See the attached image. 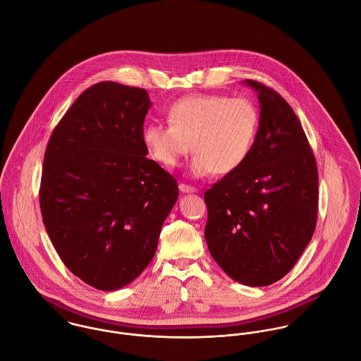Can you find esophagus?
Returning <instances> with one entry per match:
<instances>
[{"mask_svg": "<svg viewBox=\"0 0 361 361\" xmlns=\"http://www.w3.org/2000/svg\"><path fill=\"white\" fill-rule=\"evenodd\" d=\"M179 189H180V192H183V193H195V192L197 190L195 186H190V185H186V183H180V185H179Z\"/></svg>", "mask_w": 361, "mask_h": 361, "instance_id": "34e87169", "label": "esophagus"}]
</instances>
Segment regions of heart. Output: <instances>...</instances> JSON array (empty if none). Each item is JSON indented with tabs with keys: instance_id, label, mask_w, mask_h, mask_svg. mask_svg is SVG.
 I'll return each instance as SVG.
<instances>
[{
	"instance_id": "1",
	"label": "heart",
	"mask_w": 361,
	"mask_h": 361,
	"mask_svg": "<svg viewBox=\"0 0 361 361\" xmlns=\"http://www.w3.org/2000/svg\"><path fill=\"white\" fill-rule=\"evenodd\" d=\"M168 122H153L143 129L142 140L153 159L175 166L192 145L193 175H229L246 162L255 147L259 112L245 97L197 94L171 104Z\"/></svg>"
}]
</instances>
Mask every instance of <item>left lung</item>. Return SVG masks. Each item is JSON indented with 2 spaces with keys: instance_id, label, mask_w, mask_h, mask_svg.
<instances>
[{
  "instance_id": "left-lung-1",
  "label": "left lung",
  "mask_w": 361,
  "mask_h": 361,
  "mask_svg": "<svg viewBox=\"0 0 361 361\" xmlns=\"http://www.w3.org/2000/svg\"><path fill=\"white\" fill-rule=\"evenodd\" d=\"M259 130L246 162L204 193L207 246L235 281L267 286L283 278L312 238L318 169L302 123L274 89L247 79Z\"/></svg>"
}]
</instances>
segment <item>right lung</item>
<instances>
[{"label": "right lung", "mask_w": 361, "mask_h": 361, "mask_svg": "<svg viewBox=\"0 0 361 361\" xmlns=\"http://www.w3.org/2000/svg\"><path fill=\"white\" fill-rule=\"evenodd\" d=\"M145 89L100 82L85 90L52 130L40 208L66 268L100 290L136 279L153 259L176 179L149 159L142 140Z\"/></svg>", "instance_id": "1"}]
</instances>
